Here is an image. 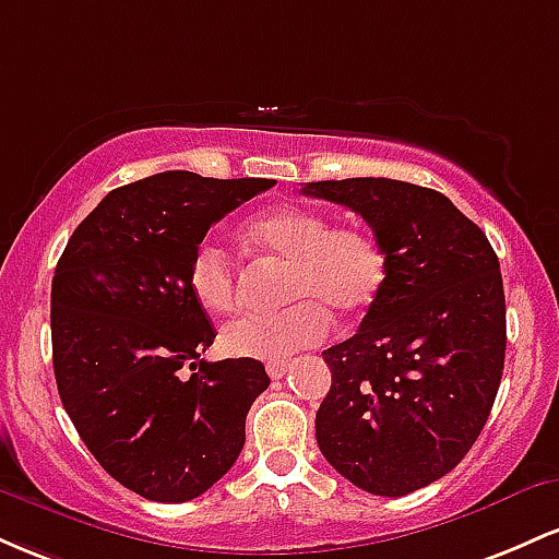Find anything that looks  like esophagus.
Returning a JSON list of instances; mask_svg holds the SVG:
<instances>
[{
  "instance_id": "1",
  "label": "esophagus",
  "mask_w": 559,
  "mask_h": 559,
  "mask_svg": "<svg viewBox=\"0 0 559 559\" xmlns=\"http://www.w3.org/2000/svg\"><path fill=\"white\" fill-rule=\"evenodd\" d=\"M265 368H267V376H271V378H284L288 370H292V365H288V362H267Z\"/></svg>"
}]
</instances>
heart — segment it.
I'll use <instances>...</instances> for the list:
<instances>
[{
  "instance_id": "b5f03b06",
  "label": "heart",
  "mask_w": 559,
  "mask_h": 559,
  "mask_svg": "<svg viewBox=\"0 0 559 559\" xmlns=\"http://www.w3.org/2000/svg\"><path fill=\"white\" fill-rule=\"evenodd\" d=\"M243 239L288 260L278 312H247L223 325L230 357L288 360L329 336L331 312L355 318L373 305L386 281V254L373 236L301 207H273L243 226ZM189 288L207 312L236 305V262L221 243L202 241L189 260Z\"/></svg>"
}]
</instances>
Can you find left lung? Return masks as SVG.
Returning <instances> with one entry per match:
<instances>
[{
  "label": "left lung",
  "instance_id": "1",
  "mask_svg": "<svg viewBox=\"0 0 559 559\" xmlns=\"http://www.w3.org/2000/svg\"><path fill=\"white\" fill-rule=\"evenodd\" d=\"M362 215L386 281L360 329L323 352V457L357 489L404 497L476 444L504 370L507 320L489 239L439 191L391 178L305 183Z\"/></svg>",
  "mask_w": 559,
  "mask_h": 559
}]
</instances>
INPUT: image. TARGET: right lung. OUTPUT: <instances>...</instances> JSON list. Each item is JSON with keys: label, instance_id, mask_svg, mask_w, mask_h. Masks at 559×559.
I'll use <instances>...</instances> for the list:
<instances>
[{"label": "right lung", "instance_id": "1", "mask_svg": "<svg viewBox=\"0 0 559 559\" xmlns=\"http://www.w3.org/2000/svg\"><path fill=\"white\" fill-rule=\"evenodd\" d=\"M271 178L168 170L120 186L70 236L52 278L57 391L96 463L152 502H189L239 457L260 360H199L215 329L189 288L213 223ZM183 367L200 368L189 379Z\"/></svg>", "mask_w": 559, "mask_h": 559}]
</instances>
